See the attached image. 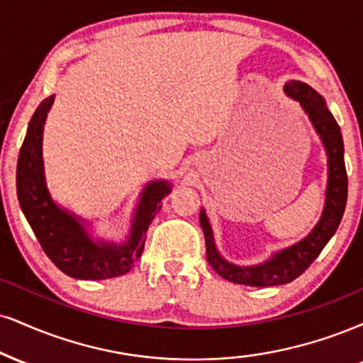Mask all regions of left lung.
I'll list each match as a JSON object with an SVG mask.
<instances>
[{
    "label": "left lung",
    "mask_w": 363,
    "mask_h": 363,
    "mask_svg": "<svg viewBox=\"0 0 363 363\" xmlns=\"http://www.w3.org/2000/svg\"><path fill=\"white\" fill-rule=\"evenodd\" d=\"M284 93L299 103L326 150L328 182H326L325 206H323L320 221L314 225V228L306 237L294 245L274 252L270 259L257 265H237L223 259L216 248L215 235H213L206 211L201 209L199 223L203 228L204 240H206L208 262L216 270V274H220L226 281L243 284V286H282V284L299 277L333 237L340 221H342L345 206H347L348 177L343 159V138L338 123L326 106L325 98L306 82L301 81L287 82L284 86Z\"/></svg>",
    "instance_id": "obj_1"
}]
</instances>
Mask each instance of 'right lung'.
Masks as SVG:
<instances>
[{"mask_svg":"<svg viewBox=\"0 0 363 363\" xmlns=\"http://www.w3.org/2000/svg\"><path fill=\"white\" fill-rule=\"evenodd\" d=\"M52 94L38 104L28 123L16 164V196L35 237L54 262L69 277L101 281L123 276L133 269L145 245L147 230L162 208V199L172 191L169 181H150L143 187L135 208L128 237L121 243L94 238L84 218L55 203L50 196L43 169L42 140L47 113L54 104Z\"/></svg>","mask_w":363,"mask_h":363,"instance_id":"1","label":"right lung"}]
</instances>
